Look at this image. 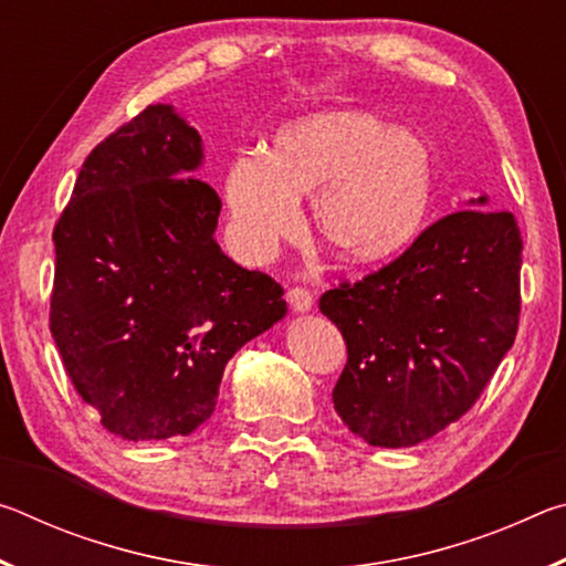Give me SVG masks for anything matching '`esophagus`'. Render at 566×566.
Returning <instances> with one entry per match:
<instances>
[{
    "mask_svg": "<svg viewBox=\"0 0 566 566\" xmlns=\"http://www.w3.org/2000/svg\"><path fill=\"white\" fill-rule=\"evenodd\" d=\"M286 302H290V306L294 312H310L314 306V296L310 290H304V286H292L290 292H286Z\"/></svg>",
    "mask_w": 566,
    "mask_h": 566,
    "instance_id": "1",
    "label": "esophagus"
}]
</instances>
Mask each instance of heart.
Returning a JSON list of instances; mask_svg holds the SVG:
<instances>
[{
    "instance_id": "heart-1",
    "label": "heart",
    "mask_w": 566,
    "mask_h": 566,
    "mask_svg": "<svg viewBox=\"0 0 566 566\" xmlns=\"http://www.w3.org/2000/svg\"><path fill=\"white\" fill-rule=\"evenodd\" d=\"M434 151L417 132L371 112L334 109L274 134L266 155H244L227 171L234 237L266 254L300 229V199L312 197L322 244L347 264H379L415 242L432 209Z\"/></svg>"
}]
</instances>
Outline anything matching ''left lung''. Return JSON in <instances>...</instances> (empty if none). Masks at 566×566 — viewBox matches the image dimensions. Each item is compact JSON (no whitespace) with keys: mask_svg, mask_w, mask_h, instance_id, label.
I'll use <instances>...</instances> for the list:
<instances>
[{"mask_svg":"<svg viewBox=\"0 0 566 566\" xmlns=\"http://www.w3.org/2000/svg\"><path fill=\"white\" fill-rule=\"evenodd\" d=\"M437 219L395 262L324 292L347 342L334 409L371 447H415L472 409L520 329L522 234L512 212Z\"/></svg>","mask_w":566,"mask_h":566,"instance_id":"left-lung-1","label":"left lung"}]
</instances>
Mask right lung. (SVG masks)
I'll list each match as a JSON object with an SVG mask.
<instances>
[{
  "mask_svg": "<svg viewBox=\"0 0 566 566\" xmlns=\"http://www.w3.org/2000/svg\"><path fill=\"white\" fill-rule=\"evenodd\" d=\"M199 165L197 129L151 104L90 151L54 224L52 337L76 395L129 442L195 432L227 361L286 314L272 276L219 249L222 199Z\"/></svg>",
  "mask_w": 566,
  "mask_h": 566,
  "instance_id": "add662e5",
  "label": "right lung"
}]
</instances>
